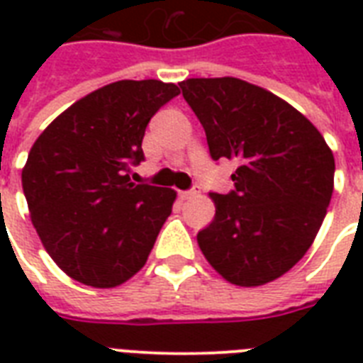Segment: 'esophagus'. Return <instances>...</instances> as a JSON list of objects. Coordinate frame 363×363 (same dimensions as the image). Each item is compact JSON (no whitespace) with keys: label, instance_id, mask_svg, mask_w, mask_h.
<instances>
[{"label":"esophagus","instance_id":"34e87169","mask_svg":"<svg viewBox=\"0 0 363 363\" xmlns=\"http://www.w3.org/2000/svg\"><path fill=\"white\" fill-rule=\"evenodd\" d=\"M179 196H181V199L196 198V196H199V188H198V186H194V188H190V190H184V192H179Z\"/></svg>","mask_w":363,"mask_h":363}]
</instances>
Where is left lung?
<instances>
[{"label": "left lung", "mask_w": 363, "mask_h": 363, "mask_svg": "<svg viewBox=\"0 0 363 363\" xmlns=\"http://www.w3.org/2000/svg\"><path fill=\"white\" fill-rule=\"evenodd\" d=\"M186 104L213 160H233L230 194L211 192L216 213L198 233L213 267L238 286L290 271L315 241L333 192L335 160L299 111L241 79H186Z\"/></svg>", "instance_id": "obj_1"}]
</instances>
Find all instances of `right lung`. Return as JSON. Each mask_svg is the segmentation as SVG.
I'll return each instance as SVG.
<instances>
[{
  "instance_id": "1",
  "label": "right lung",
  "mask_w": 363,
  "mask_h": 363,
  "mask_svg": "<svg viewBox=\"0 0 363 363\" xmlns=\"http://www.w3.org/2000/svg\"><path fill=\"white\" fill-rule=\"evenodd\" d=\"M179 86L118 81L88 94L33 143L22 188L43 247L64 273L94 288L135 275L152 250L175 190L135 184L147 124Z\"/></svg>"
}]
</instances>
